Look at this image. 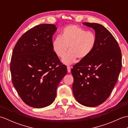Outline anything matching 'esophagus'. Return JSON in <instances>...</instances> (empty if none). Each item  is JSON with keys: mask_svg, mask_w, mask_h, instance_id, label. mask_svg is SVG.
Returning a JSON list of instances; mask_svg holds the SVG:
<instances>
[{"mask_svg": "<svg viewBox=\"0 0 128 128\" xmlns=\"http://www.w3.org/2000/svg\"><path fill=\"white\" fill-rule=\"evenodd\" d=\"M71 68H72L69 66H67V70H68V72H71Z\"/></svg>", "mask_w": 128, "mask_h": 128, "instance_id": "1", "label": "esophagus"}]
</instances>
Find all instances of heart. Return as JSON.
Returning a JSON list of instances; mask_svg holds the SVG:
<instances>
[{
  "label": "heart",
  "instance_id": "1",
  "mask_svg": "<svg viewBox=\"0 0 128 128\" xmlns=\"http://www.w3.org/2000/svg\"><path fill=\"white\" fill-rule=\"evenodd\" d=\"M96 44V35L80 27L71 25L62 30L60 37H56L52 42V49L57 56L63 57L68 47L69 52L62 59L63 63H74L78 58H86L94 50Z\"/></svg>",
  "mask_w": 128,
  "mask_h": 128
}]
</instances>
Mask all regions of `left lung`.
I'll return each instance as SVG.
<instances>
[{
	"mask_svg": "<svg viewBox=\"0 0 128 128\" xmlns=\"http://www.w3.org/2000/svg\"><path fill=\"white\" fill-rule=\"evenodd\" d=\"M93 28L96 37L94 50L71 70L74 78L73 94L84 106L102 104L112 92L122 68V53L112 34L102 25L84 22Z\"/></svg>",
	"mask_w": 128,
	"mask_h": 128,
	"instance_id": "1",
	"label": "left lung"
}]
</instances>
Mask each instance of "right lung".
Returning <instances> with one entry per match:
<instances>
[{"mask_svg":"<svg viewBox=\"0 0 128 128\" xmlns=\"http://www.w3.org/2000/svg\"><path fill=\"white\" fill-rule=\"evenodd\" d=\"M57 28L40 24L21 36L13 50L10 62L12 82L26 104L40 108L50 105L57 87L67 73L52 49Z\"/></svg>","mask_w":128,"mask_h":128,"instance_id":"1","label":"right lung"}]
</instances>
